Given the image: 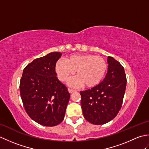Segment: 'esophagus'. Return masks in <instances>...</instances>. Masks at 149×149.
Masks as SVG:
<instances>
[{"instance_id":"esophagus-1","label":"esophagus","mask_w":149,"mask_h":149,"mask_svg":"<svg viewBox=\"0 0 149 149\" xmlns=\"http://www.w3.org/2000/svg\"><path fill=\"white\" fill-rule=\"evenodd\" d=\"M68 91H69V93H74V92H75V90H73V89H71V88H68Z\"/></svg>"}]
</instances>
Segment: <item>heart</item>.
Segmentation results:
<instances>
[{
    "label": "heart",
    "mask_w": 149,
    "mask_h": 149,
    "mask_svg": "<svg viewBox=\"0 0 149 149\" xmlns=\"http://www.w3.org/2000/svg\"><path fill=\"white\" fill-rule=\"evenodd\" d=\"M107 70L106 60L101 56L90 54H72L65 60L59 59L55 65L57 76L61 81H66L75 72L77 77L69 81L73 86H84L93 88L104 79Z\"/></svg>",
    "instance_id": "heart-1"
}]
</instances>
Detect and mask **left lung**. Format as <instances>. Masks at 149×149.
I'll return each mask as SVG.
<instances>
[{"label":"left lung","instance_id":"8db88e82","mask_svg":"<svg viewBox=\"0 0 149 149\" xmlns=\"http://www.w3.org/2000/svg\"><path fill=\"white\" fill-rule=\"evenodd\" d=\"M108 68L102 83L81 91V107L85 119L95 125L113 120L121 108L127 79L123 66L113 57L107 58Z\"/></svg>","mask_w":149,"mask_h":149}]
</instances>
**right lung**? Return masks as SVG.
I'll return each mask as SVG.
<instances>
[{"label":"right lung","mask_w":149,"mask_h":149,"mask_svg":"<svg viewBox=\"0 0 149 149\" xmlns=\"http://www.w3.org/2000/svg\"><path fill=\"white\" fill-rule=\"evenodd\" d=\"M62 54L50 52L35 59L23 70L20 92L31 119L44 126H55L64 119L70 95L56 77L55 65Z\"/></svg>","instance_id":"1"}]
</instances>
